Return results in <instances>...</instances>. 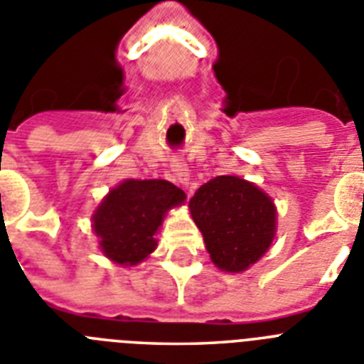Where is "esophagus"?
Here are the masks:
<instances>
[{
  "instance_id": "obj_1",
  "label": "esophagus",
  "mask_w": 364,
  "mask_h": 364,
  "mask_svg": "<svg viewBox=\"0 0 364 364\" xmlns=\"http://www.w3.org/2000/svg\"><path fill=\"white\" fill-rule=\"evenodd\" d=\"M170 166H172V172H173V176H176L177 183H179V185H183V187H187L188 179H191V177H188L187 164L183 163L181 159H172V164H170Z\"/></svg>"
}]
</instances>
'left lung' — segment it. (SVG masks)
<instances>
[{"instance_id":"obj_1","label":"left lung","mask_w":364,"mask_h":364,"mask_svg":"<svg viewBox=\"0 0 364 364\" xmlns=\"http://www.w3.org/2000/svg\"><path fill=\"white\" fill-rule=\"evenodd\" d=\"M188 207L220 270H248L276 237L277 210L272 198L237 176H218L201 185Z\"/></svg>"}]
</instances>
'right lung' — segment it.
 <instances>
[{
	"mask_svg": "<svg viewBox=\"0 0 364 364\" xmlns=\"http://www.w3.org/2000/svg\"><path fill=\"white\" fill-rule=\"evenodd\" d=\"M185 192L164 179H125L97 205L92 229L107 259L135 267L157 248L155 233L173 207L183 205Z\"/></svg>",
	"mask_w": 364,
	"mask_h": 364,
	"instance_id": "obj_1",
	"label": "right lung"
}]
</instances>
